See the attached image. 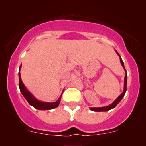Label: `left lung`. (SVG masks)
I'll return each instance as SVG.
<instances>
[{
	"mask_svg": "<svg viewBox=\"0 0 146 146\" xmlns=\"http://www.w3.org/2000/svg\"><path fill=\"white\" fill-rule=\"evenodd\" d=\"M115 52H116L117 54L119 56V59H120V62L121 64V66H122L123 68V69H124V70L125 72V78H124V90H123V92L121 93V94L119 95V96L117 98V99L115 100L111 104L109 105V106H104V107L90 108V109L92 111H107L110 110H111V109L114 108L117 106V104H118L119 102L121 100V99L123 98V97L124 96L125 92H126V85H127V73H126V70H125V68L124 64H123L122 60H121V58L120 56V55L119 54L118 52H117L116 50H115Z\"/></svg>",
	"mask_w": 146,
	"mask_h": 146,
	"instance_id": "obj_1",
	"label": "left lung"
}]
</instances>
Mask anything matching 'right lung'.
Instances as JSON below:
<instances>
[{"mask_svg": "<svg viewBox=\"0 0 146 146\" xmlns=\"http://www.w3.org/2000/svg\"><path fill=\"white\" fill-rule=\"evenodd\" d=\"M21 68V65L20 66V69ZM19 88L21 90V93L23 94V96L25 98L28 102L29 103L30 105L32 106L35 108L36 109L39 110H52L58 106L60 102L61 96H60L58 100L55 102H41L37 100L35 96L30 92L27 89V88L25 86L24 84L21 80V74L20 71L19 72Z\"/></svg>", "mask_w": 146, "mask_h": 146, "instance_id": "1", "label": "right lung"}]
</instances>
